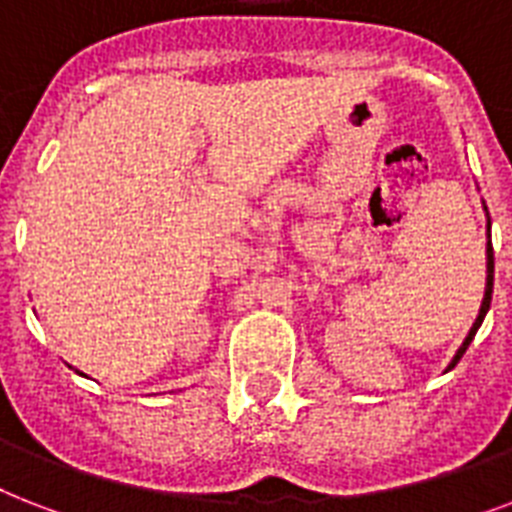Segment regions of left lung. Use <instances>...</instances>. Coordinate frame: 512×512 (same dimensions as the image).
Instances as JSON below:
<instances>
[{
	"label": "left lung",
	"instance_id": "left-lung-1",
	"mask_svg": "<svg viewBox=\"0 0 512 512\" xmlns=\"http://www.w3.org/2000/svg\"><path fill=\"white\" fill-rule=\"evenodd\" d=\"M489 225H492V223H489ZM486 273H489V276H486L484 303H481V311H478V319H476V324H473V327H470L468 337H465V342H462V348L457 350V356L452 358V364H449V369H454V366H457V361H460V358H462V353H465V350H468L470 340H473V337H476L478 327H481V321H484L486 311H489V305H492V284H494V252H492V241H489V244H486Z\"/></svg>",
	"mask_w": 512,
	"mask_h": 512
}]
</instances>
